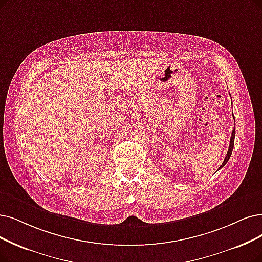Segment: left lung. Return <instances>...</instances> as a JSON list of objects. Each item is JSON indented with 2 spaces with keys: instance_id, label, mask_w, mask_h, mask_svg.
<instances>
[{
  "instance_id": "8db88e82",
  "label": "left lung",
  "mask_w": 262,
  "mask_h": 262,
  "mask_svg": "<svg viewBox=\"0 0 262 262\" xmlns=\"http://www.w3.org/2000/svg\"><path fill=\"white\" fill-rule=\"evenodd\" d=\"M234 137H235V128L233 129V131H232V135H231V139H230V145H229V149H228V152H227V156H226V158H225V160H224V162L222 163V165H221V167H219V169H222V167L228 162V160L230 159V156H231V154H232V150H233V146H234Z\"/></svg>"
}]
</instances>
